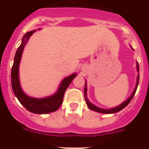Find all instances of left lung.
<instances>
[{
  "label": "left lung",
  "mask_w": 149,
  "mask_h": 149,
  "mask_svg": "<svg viewBox=\"0 0 149 149\" xmlns=\"http://www.w3.org/2000/svg\"><path fill=\"white\" fill-rule=\"evenodd\" d=\"M130 47H131L132 49H133V48L131 46H130ZM136 68H137V71L139 72V63H138V62L136 63ZM139 74H138L137 81H136V87H135V89H134V91H133V93H132L131 96H130V97H129V98L127 99V100H126V101H125L124 102H123V103L121 104H120L119 106L116 107L111 108V109H102V108L98 107L95 106V105H94V104H91V102H90L89 100H88V98H87V96H86L87 86H86V81L85 87H84V97H85L86 103L87 106H88V107L90 109H91V110H93V111H95V112H100V113H104V114L116 113V112H119V111L122 110V109H123V108L127 106V105L129 103H130V102L131 101V100H132V99H133V97H134L135 94H136V90H137V87H138V85H139Z\"/></svg>",
  "instance_id": "1"
}]
</instances>
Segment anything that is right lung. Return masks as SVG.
Instances as JSON below:
<instances>
[{"instance_id":"obj_1","label":"right lung","mask_w":149,"mask_h":149,"mask_svg":"<svg viewBox=\"0 0 149 149\" xmlns=\"http://www.w3.org/2000/svg\"><path fill=\"white\" fill-rule=\"evenodd\" d=\"M35 31L36 30L29 31L24 35L22 40V44L16 50L11 69V86L15 96L28 111L35 114H47L55 112L61 106L65 90L77 74L76 73H73L70 76L65 78L60 84L57 92L49 97L42 99L33 98L29 97L24 92L19 81V63L24 46L26 45L29 37L32 35L33 33L35 32Z\"/></svg>"}]
</instances>
